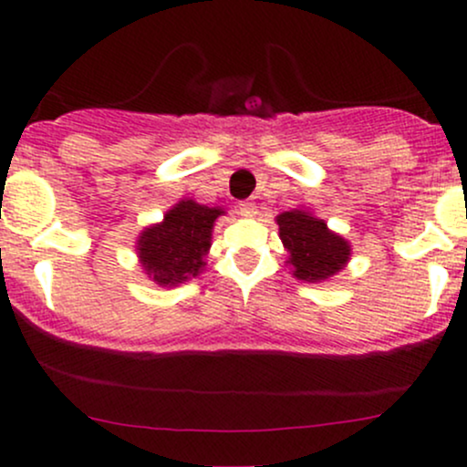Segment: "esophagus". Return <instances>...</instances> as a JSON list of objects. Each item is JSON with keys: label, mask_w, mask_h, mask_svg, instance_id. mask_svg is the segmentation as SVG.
Wrapping results in <instances>:
<instances>
[{"label": "esophagus", "mask_w": 467, "mask_h": 467, "mask_svg": "<svg viewBox=\"0 0 467 467\" xmlns=\"http://www.w3.org/2000/svg\"><path fill=\"white\" fill-rule=\"evenodd\" d=\"M239 213L244 217H254L256 215V203L254 202H241L239 203Z\"/></svg>", "instance_id": "1"}]
</instances>
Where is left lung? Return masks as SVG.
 Returning a JSON list of instances; mask_svg holds the SVG:
<instances>
[{
	"mask_svg": "<svg viewBox=\"0 0 467 467\" xmlns=\"http://www.w3.org/2000/svg\"><path fill=\"white\" fill-rule=\"evenodd\" d=\"M278 237L285 245L292 275L298 281L320 283L337 275L351 256L349 241L331 233L323 219L294 208L276 217Z\"/></svg>",
	"mask_w": 467,
	"mask_h": 467,
	"instance_id": "1",
	"label": "left lung"
}]
</instances>
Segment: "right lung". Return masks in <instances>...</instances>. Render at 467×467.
Instances as JSON below:
<instances>
[{"label":"right lung","instance_id":"right-lung-1","mask_svg":"<svg viewBox=\"0 0 467 467\" xmlns=\"http://www.w3.org/2000/svg\"><path fill=\"white\" fill-rule=\"evenodd\" d=\"M222 208L192 200L175 203L160 223L144 228L136 250L144 275L162 287H175L202 275L211 250L213 226Z\"/></svg>","mask_w":467,"mask_h":467}]
</instances>
